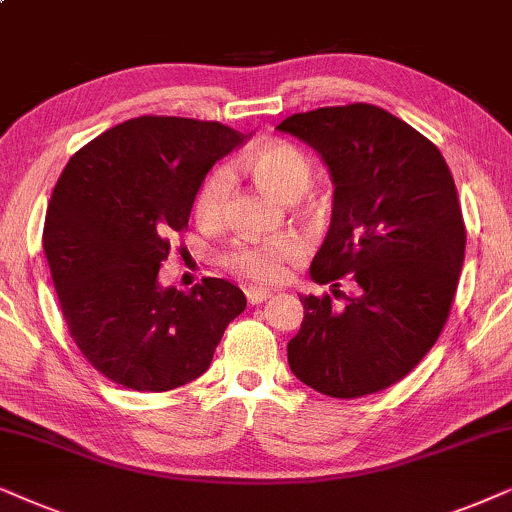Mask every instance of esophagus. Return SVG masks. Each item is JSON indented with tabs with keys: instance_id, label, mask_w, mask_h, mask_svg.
<instances>
[{
	"instance_id": "1",
	"label": "esophagus",
	"mask_w": 512,
	"mask_h": 512,
	"mask_svg": "<svg viewBox=\"0 0 512 512\" xmlns=\"http://www.w3.org/2000/svg\"><path fill=\"white\" fill-rule=\"evenodd\" d=\"M271 297V292L267 288H245V299L248 304H264Z\"/></svg>"
}]
</instances>
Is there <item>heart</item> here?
I'll use <instances>...</instances> for the list:
<instances>
[{"mask_svg": "<svg viewBox=\"0 0 512 512\" xmlns=\"http://www.w3.org/2000/svg\"><path fill=\"white\" fill-rule=\"evenodd\" d=\"M238 168L255 177L264 189L283 201H297L313 182V163L302 147L285 140L264 142L238 161ZM231 196V175L215 168L201 182L194 196V217L203 227H220L227 217ZM302 257V243L292 236L248 238L229 241L217 260L229 274L252 283H278L288 264Z\"/></svg>", "mask_w": 512, "mask_h": 512, "instance_id": "b5f03b06", "label": "heart"}]
</instances>
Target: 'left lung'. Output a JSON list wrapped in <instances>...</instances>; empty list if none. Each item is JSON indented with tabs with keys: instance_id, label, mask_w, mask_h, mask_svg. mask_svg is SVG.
I'll use <instances>...</instances> for the list:
<instances>
[{
	"instance_id": "left-lung-1",
	"label": "left lung",
	"mask_w": 512,
	"mask_h": 512,
	"mask_svg": "<svg viewBox=\"0 0 512 512\" xmlns=\"http://www.w3.org/2000/svg\"><path fill=\"white\" fill-rule=\"evenodd\" d=\"M278 131L316 149L335 182L311 262L332 297H299L290 370L330 398L384 391L431 351L452 309L466 255L454 177L431 140L367 102L292 114Z\"/></svg>"
}]
</instances>
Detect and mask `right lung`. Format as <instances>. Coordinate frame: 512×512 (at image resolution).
Returning <instances> with one entry per match:
<instances>
[{"mask_svg":"<svg viewBox=\"0 0 512 512\" xmlns=\"http://www.w3.org/2000/svg\"><path fill=\"white\" fill-rule=\"evenodd\" d=\"M248 135L220 121L138 117L67 161L44 222V252L67 330L114 384L185 386L210 367L245 295L222 278L161 288L159 269L187 229L203 177Z\"/></svg>","mask_w":512,"mask_h":512,"instance_id":"add662e5","label":"right lung"}]
</instances>
